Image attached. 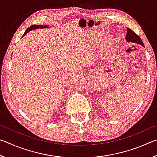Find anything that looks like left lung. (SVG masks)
I'll list each match as a JSON object with an SVG mask.
<instances>
[{"label": "left lung", "instance_id": "obj_1", "mask_svg": "<svg viewBox=\"0 0 157 157\" xmlns=\"http://www.w3.org/2000/svg\"><path fill=\"white\" fill-rule=\"evenodd\" d=\"M126 40L127 41L133 42V43H136L139 44L141 46H144V44H143L141 39L140 38L138 34L134 33V31L132 30L131 29L129 28H127V33L126 34Z\"/></svg>", "mask_w": 157, "mask_h": 157}]
</instances>
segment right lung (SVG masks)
<instances>
[{"instance_id":"add662e5","label":"right lung","mask_w":157,"mask_h":157,"mask_svg":"<svg viewBox=\"0 0 157 157\" xmlns=\"http://www.w3.org/2000/svg\"><path fill=\"white\" fill-rule=\"evenodd\" d=\"M48 28V25H32V26H30V28H28L27 30H26V31L24 33V34H23V35L22 36V37L23 36H24L26 34H27L28 33H29V32L30 31H31V30H34V29H38V28Z\"/></svg>"}]
</instances>
